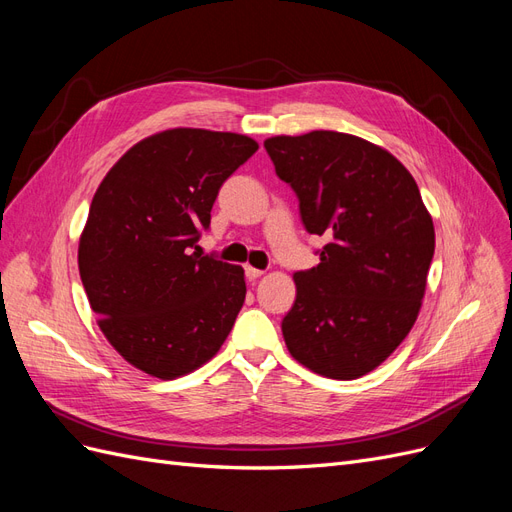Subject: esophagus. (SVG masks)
Returning a JSON list of instances; mask_svg holds the SVG:
<instances>
[{
    "mask_svg": "<svg viewBox=\"0 0 512 512\" xmlns=\"http://www.w3.org/2000/svg\"><path fill=\"white\" fill-rule=\"evenodd\" d=\"M262 273H265V271H262V269H254V267H245V277H247V280H250V282L258 280V277H260Z\"/></svg>",
    "mask_w": 512,
    "mask_h": 512,
    "instance_id": "34e87169",
    "label": "esophagus"
}]
</instances>
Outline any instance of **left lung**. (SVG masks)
<instances>
[{
	"label": "left lung",
	"instance_id": "1",
	"mask_svg": "<svg viewBox=\"0 0 512 512\" xmlns=\"http://www.w3.org/2000/svg\"><path fill=\"white\" fill-rule=\"evenodd\" d=\"M265 149L305 230L327 237L320 265L294 273L288 352L320 376L361 378L416 322L436 247L431 215L406 166L359 136L316 130L267 138Z\"/></svg>",
	"mask_w": 512,
	"mask_h": 512
}]
</instances>
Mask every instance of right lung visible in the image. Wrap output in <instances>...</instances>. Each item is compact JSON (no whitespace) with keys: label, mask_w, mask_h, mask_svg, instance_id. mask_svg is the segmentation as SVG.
<instances>
[{"label":"right lung","mask_w":512,"mask_h":512,"mask_svg":"<svg viewBox=\"0 0 512 512\" xmlns=\"http://www.w3.org/2000/svg\"><path fill=\"white\" fill-rule=\"evenodd\" d=\"M256 149L232 132L153 134L123 153L91 200L81 282L108 342L149 376L173 380L207 363L241 312L243 269L196 243L222 183Z\"/></svg>","instance_id":"1"}]
</instances>
